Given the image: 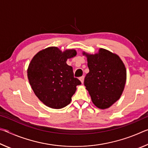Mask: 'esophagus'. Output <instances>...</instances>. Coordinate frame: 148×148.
Wrapping results in <instances>:
<instances>
[{"mask_svg": "<svg viewBox=\"0 0 148 148\" xmlns=\"http://www.w3.org/2000/svg\"><path fill=\"white\" fill-rule=\"evenodd\" d=\"M79 80L81 81L82 84L84 83V76H82L79 77Z\"/></svg>", "mask_w": 148, "mask_h": 148, "instance_id": "1", "label": "esophagus"}]
</instances>
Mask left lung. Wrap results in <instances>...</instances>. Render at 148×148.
Masks as SVG:
<instances>
[{
	"mask_svg": "<svg viewBox=\"0 0 148 148\" xmlns=\"http://www.w3.org/2000/svg\"><path fill=\"white\" fill-rule=\"evenodd\" d=\"M89 72L84 79L92 103L100 109L108 108L121 97L127 79L125 64L117 55L100 48L99 53L83 52Z\"/></svg>",
	"mask_w": 148,
	"mask_h": 148,
	"instance_id": "left-lung-1",
	"label": "left lung"
}]
</instances>
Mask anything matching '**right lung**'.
<instances>
[{
	"label": "right lung",
	"mask_w": 148,
	"mask_h": 148,
	"mask_svg": "<svg viewBox=\"0 0 148 148\" xmlns=\"http://www.w3.org/2000/svg\"><path fill=\"white\" fill-rule=\"evenodd\" d=\"M75 49L62 52L57 47H49L37 53L27 69V76L32 90L47 106L60 109L70 104L76 86L81 82L74 77L68 59L76 56Z\"/></svg>",
	"instance_id": "obj_1"
}]
</instances>
